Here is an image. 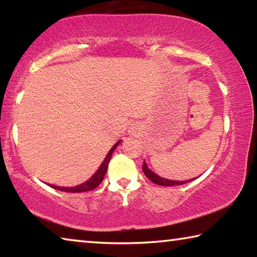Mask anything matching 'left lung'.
I'll use <instances>...</instances> for the list:
<instances>
[{
  "mask_svg": "<svg viewBox=\"0 0 257 257\" xmlns=\"http://www.w3.org/2000/svg\"><path fill=\"white\" fill-rule=\"evenodd\" d=\"M143 171H144V175H145L147 178H149V179H150L152 182H154V184L160 185V186H168V187H170V186H179V185L187 184V182L189 181V180H185V181H173V180H168V179H164V178H161L160 176L155 175V173H154L153 171L150 170L149 167H147V164L145 163V161H144V163H143Z\"/></svg>",
  "mask_w": 257,
  "mask_h": 257,
  "instance_id": "obj_1",
  "label": "left lung"
}]
</instances>
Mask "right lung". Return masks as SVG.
<instances>
[{
  "label": "right lung",
  "instance_id": "1",
  "mask_svg": "<svg viewBox=\"0 0 257 257\" xmlns=\"http://www.w3.org/2000/svg\"><path fill=\"white\" fill-rule=\"evenodd\" d=\"M119 143L120 142L116 143V144L112 147L110 152L107 153L106 158L104 159L103 163L101 164V167H99L98 170L95 172V175L92 178H90L88 181H86L85 184H81V185L76 186V187H69V188H67V187H58V186H54V185H50V186L52 187V188L58 189V190H61V191H67V193H82V191H89V190L95 189L103 181L104 176H105V173L107 171V167H108V163H110V160H111L113 151H114L115 147L119 145Z\"/></svg>",
  "mask_w": 257,
  "mask_h": 257
}]
</instances>
